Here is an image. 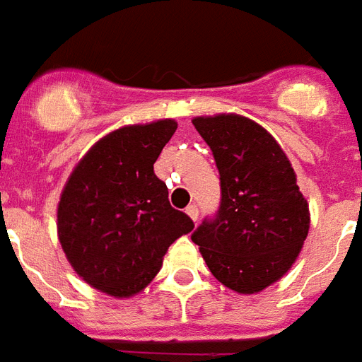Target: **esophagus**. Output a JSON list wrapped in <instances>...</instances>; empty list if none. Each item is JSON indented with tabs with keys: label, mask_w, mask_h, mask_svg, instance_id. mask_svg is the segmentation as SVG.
Returning <instances> with one entry per match:
<instances>
[{
	"label": "esophagus",
	"mask_w": 362,
	"mask_h": 362,
	"mask_svg": "<svg viewBox=\"0 0 362 362\" xmlns=\"http://www.w3.org/2000/svg\"><path fill=\"white\" fill-rule=\"evenodd\" d=\"M185 211H187V215H189L190 218H192V221H194V222L198 221V215H199L198 205H196V204H190L189 207H187V209H185Z\"/></svg>",
	"instance_id": "esophagus-1"
}]
</instances>
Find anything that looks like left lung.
Wrapping results in <instances>:
<instances>
[{"instance_id": "8db88e82", "label": "left lung", "mask_w": 362, "mask_h": 362, "mask_svg": "<svg viewBox=\"0 0 362 362\" xmlns=\"http://www.w3.org/2000/svg\"><path fill=\"white\" fill-rule=\"evenodd\" d=\"M221 175V205L192 233L207 267L237 293H258L288 273L310 215L296 172L273 136L241 115L196 117Z\"/></svg>"}]
</instances>
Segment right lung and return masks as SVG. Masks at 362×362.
Here are the masks:
<instances>
[{
	"mask_svg": "<svg viewBox=\"0 0 362 362\" xmlns=\"http://www.w3.org/2000/svg\"><path fill=\"white\" fill-rule=\"evenodd\" d=\"M177 129L173 119L123 127L78 163L57 207V233L72 269L114 297H131L194 222L173 209L153 164Z\"/></svg>",
	"mask_w": 362,
	"mask_h": 362,
	"instance_id": "add662e5",
	"label": "right lung"
}]
</instances>
